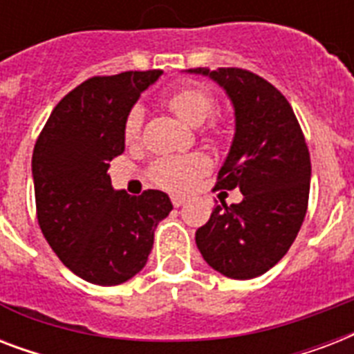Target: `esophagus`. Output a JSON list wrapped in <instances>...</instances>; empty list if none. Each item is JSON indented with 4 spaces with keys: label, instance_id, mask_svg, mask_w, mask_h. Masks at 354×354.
<instances>
[{
    "label": "esophagus",
    "instance_id": "esophagus-1",
    "mask_svg": "<svg viewBox=\"0 0 354 354\" xmlns=\"http://www.w3.org/2000/svg\"><path fill=\"white\" fill-rule=\"evenodd\" d=\"M171 202L174 207H180V205H183L185 202H187V198H185V196H182V194H171Z\"/></svg>",
    "mask_w": 354,
    "mask_h": 354
}]
</instances>
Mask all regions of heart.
<instances>
[{
    "label": "heart",
    "instance_id": "1",
    "mask_svg": "<svg viewBox=\"0 0 354 354\" xmlns=\"http://www.w3.org/2000/svg\"><path fill=\"white\" fill-rule=\"evenodd\" d=\"M165 102L178 118H182L183 121L194 124V127L207 121L216 108L213 93L200 86H185V88L174 90L165 97ZM141 130H143V110L141 106L130 108L124 124H122L124 139L128 143L138 141ZM209 169L211 160L204 152L163 156L150 165L149 176L158 187L174 191V193H183V191L194 187L200 178L204 176L205 172H209Z\"/></svg>",
    "mask_w": 354,
    "mask_h": 354
}]
</instances>
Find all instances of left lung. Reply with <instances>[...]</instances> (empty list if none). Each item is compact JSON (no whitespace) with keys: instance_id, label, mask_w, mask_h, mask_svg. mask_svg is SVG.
Masks as SVG:
<instances>
[{"instance_id":"8db88e82","label":"left lung","mask_w":354,"mask_h":354,"mask_svg":"<svg viewBox=\"0 0 354 354\" xmlns=\"http://www.w3.org/2000/svg\"><path fill=\"white\" fill-rule=\"evenodd\" d=\"M209 75L235 106V138L216 189H241V204L216 205L196 230L211 268L253 279L285 257L308 205L310 154L290 102L274 84L242 68L189 69Z\"/></svg>"}]
</instances>
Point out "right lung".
I'll return each mask as SVG.
<instances>
[{
  "instance_id": "add662e5",
  "label": "right lung",
  "mask_w": 354,
  "mask_h": 354,
  "mask_svg": "<svg viewBox=\"0 0 354 354\" xmlns=\"http://www.w3.org/2000/svg\"><path fill=\"white\" fill-rule=\"evenodd\" d=\"M161 69L91 77L51 112L32 152L36 218L58 259L101 286L138 274L154 244V230L172 209L169 196L113 191L108 167L124 152L122 124L141 91Z\"/></svg>"
}]
</instances>
